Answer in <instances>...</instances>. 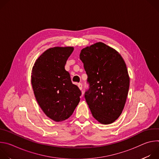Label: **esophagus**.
I'll list each match as a JSON object with an SVG mask.
<instances>
[{
	"mask_svg": "<svg viewBox=\"0 0 159 159\" xmlns=\"http://www.w3.org/2000/svg\"><path fill=\"white\" fill-rule=\"evenodd\" d=\"M77 85H78L79 88L80 90H82V84L81 83H79Z\"/></svg>",
	"mask_w": 159,
	"mask_h": 159,
	"instance_id": "1",
	"label": "esophagus"
}]
</instances>
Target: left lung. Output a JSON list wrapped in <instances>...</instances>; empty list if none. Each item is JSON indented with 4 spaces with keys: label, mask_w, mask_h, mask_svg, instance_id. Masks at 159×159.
<instances>
[{
    "label": "left lung",
    "mask_w": 159,
    "mask_h": 159,
    "mask_svg": "<svg viewBox=\"0 0 159 159\" xmlns=\"http://www.w3.org/2000/svg\"><path fill=\"white\" fill-rule=\"evenodd\" d=\"M80 59L88 77L85 99L89 107L99 123L111 124L121 115L128 96L126 63L117 51L101 42L83 48Z\"/></svg>",
    "instance_id": "8db88e82"
}]
</instances>
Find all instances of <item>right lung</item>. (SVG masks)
<instances>
[{
	"label": "right lung",
	"instance_id": "1",
	"mask_svg": "<svg viewBox=\"0 0 159 159\" xmlns=\"http://www.w3.org/2000/svg\"><path fill=\"white\" fill-rule=\"evenodd\" d=\"M74 48L53 47L36 60L31 84L36 99L48 118L59 122L69 118L80 101L81 91L65 69Z\"/></svg>",
	"mask_w": 159,
	"mask_h": 159
}]
</instances>
